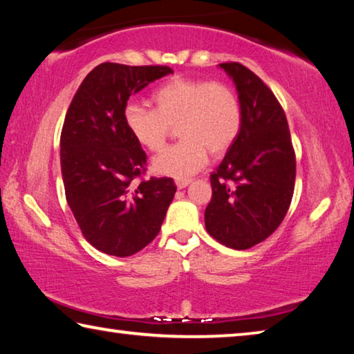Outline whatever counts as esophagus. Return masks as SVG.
<instances>
[{"label":"esophagus","instance_id":"esophagus-1","mask_svg":"<svg viewBox=\"0 0 354 354\" xmlns=\"http://www.w3.org/2000/svg\"><path fill=\"white\" fill-rule=\"evenodd\" d=\"M190 183H192V179H187V178H184V179H176V185H178V189H185Z\"/></svg>","mask_w":354,"mask_h":354}]
</instances>
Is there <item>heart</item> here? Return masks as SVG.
<instances>
[{"label": "heart", "instance_id": "heart-1", "mask_svg": "<svg viewBox=\"0 0 354 354\" xmlns=\"http://www.w3.org/2000/svg\"><path fill=\"white\" fill-rule=\"evenodd\" d=\"M154 109L129 103L123 120L136 142L148 151L165 145L178 123L181 140L153 159L159 175L183 179L195 175L212 156L225 154L242 128V107L236 92L225 82L173 77L153 93Z\"/></svg>", "mask_w": 354, "mask_h": 354}]
</instances>
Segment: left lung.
Masks as SVG:
<instances>
[{"label":"left lung","mask_w":354,"mask_h":354,"mask_svg":"<svg viewBox=\"0 0 354 354\" xmlns=\"http://www.w3.org/2000/svg\"><path fill=\"white\" fill-rule=\"evenodd\" d=\"M236 84L242 128L211 173L206 230L234 250L254 247L274 232L295 187V151L286 113L259 76L239 62L220 64Z\"/></svg>","instance_id":"obj_1"}]
</instances>
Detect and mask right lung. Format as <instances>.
<instances>
[{
  "instance_id": "1",
  "label": "right lung",
  "mask_w": 354,
  "mask_h": 354,
  "mask_svg": "<svg viewBox=\"0 0 354 354\" xmlns=\"http://www.w3.org/2000/svg\"><path fill=\"white\" fill-rule=\"evenodd\" d=\"M170 73L165 65L100 64L84 77L65 115V196L82 236L106 254L133 256L153 242L175 196L171 178L133 184L145 171L147 154L123 120L131 95Z\"/></svg>"
}]
</instances>
